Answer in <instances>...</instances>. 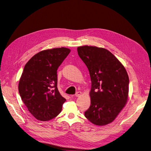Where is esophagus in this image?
Returning a JSON list of instances; mask_svg holds the SVG:
<instances>
[{"label":"esophagus","mask_w":151,"mask_h":151,"mask_svg":"<svg viewBox=\"0 0 151 151\" xmlns=\"http://www.w3.org/2000/svg\"><path fill=\"white\" fill-rule=\"evenodd\" d=\"M81 94H82L81 92L78 91V92H77L75 93V96H76V97H79V96H80Z\"/></svg>","instance_id":"34e87169"}]
</instances>
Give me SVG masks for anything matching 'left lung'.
Masks as SVG:
<instances>
[{"instance_id": "8db88e82", "label": "left lung", "mask_w": 151, "mask_h": 151, "mask_svg": "<svg viewBox=\"0 0 151 151\" xmlns=\"http://www.w3.org/2000/svg\"><path fill=\"white\" fill-rule=\"evenodd\" d=\"M91 79V106L85 117L95 125L113 122L128 99L129 78L122 63L108 50L96 46L77 48Z\"/></svg>"}]
</instances>
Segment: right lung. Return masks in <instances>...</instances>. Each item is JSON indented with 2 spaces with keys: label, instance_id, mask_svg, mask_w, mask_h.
I'll use <instances>...</instances> for the list:
<instances>
[{
  "label": "right lung",
  "instance_id": "obj_1",
  "mask_svg": "<svg viewBox=\"0 0 151 151\" xmlns=\"http://www.w3.org/2000/svg\"><path fill=\"white\" fill-rule=\"evenodd\" d=\"M70 52L63 47L40 51L24 68L19 93L29 112L38 120L46 121L56 117L66 101L58 89L57 70Z\"/></svg>",
  "mask_w": 151,
  "mask_h": 151
}]
</instances>
